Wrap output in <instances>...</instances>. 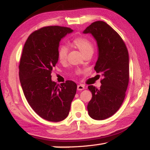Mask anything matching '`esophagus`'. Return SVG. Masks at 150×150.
<instances>
[{
  "label": "esophagus",
  "instance_id": "obj_1",
  "mask_svg": "<svg viewBox=\"0 0 150 150\" xmlns=\"http://www.w3.org/2000/svg\"><path fill=\"white\" fill-rule=\"evenodd\" d=\"M85 86L83 85H81V84H80V85L77 86V89L79 90V91H82V90L85 89Z\"/></svg>",
  "mask_w": 150,
  "mask_h": 150
}]
</instances>
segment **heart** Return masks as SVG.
I'll return each mask as SVG.
<instances>
[{"label": "heart", "instance_id": "heart-1", "mask_svg": "<svg viewBox=\"0 0 150 150\" xmlns=\"http://www.w3.org/2000/svg\"><path fill=\"white\" fill-rule=\"evenodd\" d=\"M72 44L81 51L83 55L89 52H93V46L91 42L87 39L85 38H77L74 40ZM67 48L65 46H61L59 48L58 52H57V57L59 61L61 63H64L67 59Z\"/></svg>", "mask_w": 150, "mask_h": 150}]
</instances>
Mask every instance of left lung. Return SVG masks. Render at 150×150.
I'll return each instance as SVG.
<instances>
[{"instance_id":"obj_1","label":"left lung","mask_w":150,"mask_h":150,"mask_svg":"<svg viewBox=\"0 0 150 150\" xmlns=\"http://www.w3.org/2000/svg\"><path fill=\"white\" fill-rule=\"evenodd\" d=\"M83 33L91 34L96 41L98 57L94 69L103 77L100 89L88 87L92 93L88 113L93 120H106L117 111L126 96L129 82L128 52L117 33L103 21L90 24Z\"/></svg>"}]
</instances>
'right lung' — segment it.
Returning a JSON list of instances; mask_svg holds the SVG:
<instances>
[{
	"mask_svg": "<svg viewBox=\"0 0 150 150\" xmlns=\"http://www.w3.org/2000/svg\"><path fill=\"white\" fill-rule=\"evenodd\" d=\"M73 30L46 26L31 33L24 44L19 65V77L28 103L35 112L49 122H61L68 116L77 85L67 81L59 86L51 79L58 62L59 43Z\"/></svg>",
	"mask_w": 150,
	"mask_h": 150,
	"instance_id": "right-lung-1",
	"label": "right lung"
}]
</instances>
